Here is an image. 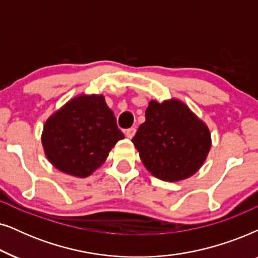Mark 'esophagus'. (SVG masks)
<instances>
[{
    "label": "esophagus",
    "mask_w": 258,
    "mask_h": 258,
    "mask_svg": "<svg viewBox=\"0 0 258 258\" xmlns=\"http://www.w3.org/2000/svg\"><path fill=\"white\" fill-rule=\"evenodd\" d=\"M136 132H137V130L135 128V127H132V128H128L126 131V137L128 139H132L133 137H135V135H136Z\"/></svg>",
    "instance_id": "34e87169"
}]
</instances>
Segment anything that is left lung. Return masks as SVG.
<instances>
[{
  "label": "left lung",
  "mask_w": 258,
  "mask_h": 258,
  "mask_svg": "<svg viewBox=\"0 0 258 258\" xmlns=\"http://www.w3.org/2000/svg\"><path fill=\"white\" fill-rule=\"evenodd\" d=\"M145 118L132 143L146 170L164 181L194 176L211 149L207 123L176 98L163 102L151 100Z\"/></svg>",
  "instance_id": "left-lung-1"
}]
</instances>
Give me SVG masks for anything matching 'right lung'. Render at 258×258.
<instances>
[{
    "mask_svg": "<svg viewBox=\"0 0 258 258\" xmlns=\"http://www.w3.org/2000/svg\"><path fill=\"white\" fill-rule=\"evenodd\" d=\"M123 138L104 95L81 93L46 120L41 143L55 169L86 178L105 163Z\"/></svg>",
    "mask_w": 258,
    "mask_h": 258,
    "instance_id": "1",
    "label": "right lung"
}]
</instances>
